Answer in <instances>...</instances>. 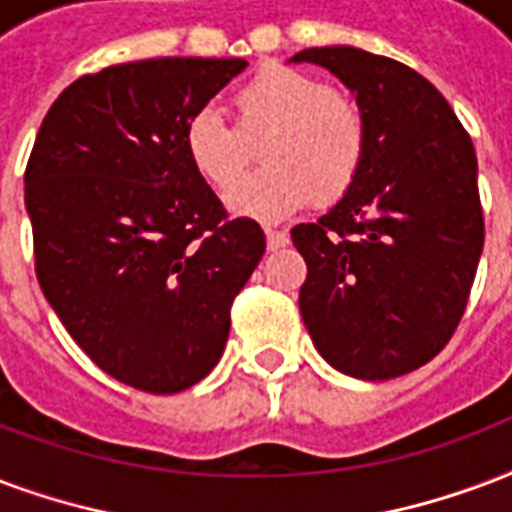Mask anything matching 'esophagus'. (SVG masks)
Segmentation results:
<instances>
[{
  "mask_svg": "<svg viewBox=\"0 0 512 512\" xmlns=\"http://www.w3.org/2000/svg\"><path fill=\"white\" fill-rule=\"evenodd\" d=\"M265 241H268V249H271V252H279V249H284L290 244V236H287L284 230L268 228L265 230Z\"/></svg>",
  "mask_w": 512,
  "mask_h": 512,
  "instance_id": "esophagus-1",
  "label": "esophagus"
}]
</instances>
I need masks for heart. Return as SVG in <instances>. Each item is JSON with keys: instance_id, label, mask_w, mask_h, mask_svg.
I'll use <instances>...</instances> for the list:
<instances>
[{"instance_id": "1", "label": "heart", "mask_w": 512, "mask_h": 512, "mask_svg": "<svg viewBox=\"0 0 512 512\" xmlns=\"http://www.w3.org/2000/svg\"><path fill=\"white\" fill-rule=\"evenodd\" d=\"M239 126L212 107L185 123L187 161L217 190L232 185L265 138L266 166L225 193L233 214L282 222L311 201L333 204L349 190L368 155V117L349 93L287 64H268L233 96Z\"/></svg>"}]
</instances>
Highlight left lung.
Returning <instances> with one entry per match:
<instances>
[{"label":"left lung","mask_w":512,"mask_h":512,"mask_svg":"<svg viewBox=\"0 0 512 512\" xmlns=\"http://www.w3.org/2000/svg\"><path fill=\"white\" fill-rule=\"evenodd\" d=\"M290 61L330 69L368 117L357 182L317 222L292 228L308 268L300 317L335 370L405 376L451 341L478 271L473 139L443 93L395 58L333 45Z\"/></svg>","instance_id":"8db88e82"}]
</instances>
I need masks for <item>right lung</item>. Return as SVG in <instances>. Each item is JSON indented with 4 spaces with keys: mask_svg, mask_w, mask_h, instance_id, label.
Returning a JSON list of instances; mask_svg holds the SVG:
<instances>
[{
    "mask_svg": "<svg viewBox=\"0 0 512 512\" xmlns=\"http://www.w3.org/2000/svg\"><path fill=\"white\" fill-rule=\"evenodd\" d=\"M244 58H147L85 74L26 166L34 268L74 343L117 381L174 395L209 376L265 252L187 161L185 123Z\"/></svg>",
    "mask_w": 512,
    "mask_h": 512,
    "instance_id": "right-lung-1",
    "label": "right lung"
}]
</instances>
